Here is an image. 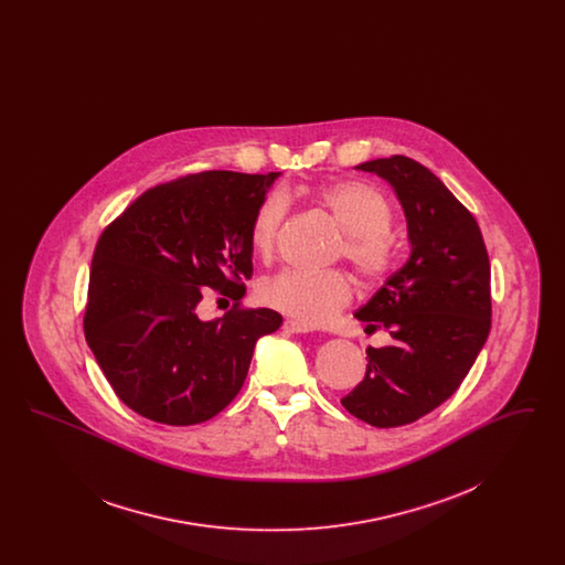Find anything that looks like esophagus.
Here are the masks:
<instances>
[{
    "label": "esophagus",
    "mask_w": 565,
    "mask_h": 565,
    "mask_svg": "<svg viewBox=\"0 0 565 565\" xmlns=\"http://www.w3.org/2000/svg\"><path fill=\"white\" fill-rule=\"evenodd\" d=\"M284 330H286V332H292V334H295V332L298 334V332H311L313 326L296 322V320H286V322H284Z\"/></svg>",
    "instance_id": "1"
}]
</instances>
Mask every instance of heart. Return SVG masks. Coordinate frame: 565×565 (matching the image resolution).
I'll return each mask as SVG.
<instances>
[{
  "instance_id": "obj_1",
  "label": "heart",
  "mask_w": 565,
  "mask_h": 565,
  "mask_svg": "<svg viewBox=\"0 0 565 565\" xmlns=\"http://www.w3.org/2000/svg\"><path fill=\"white\" fill-rule=\"evenodd\" d=\"M311 196L345 233L341 256L364 281L379 284L396 270L401 252L390 233L394 210L381 190L360 180H341L311 190ZM288 210L290 203L281 190H273L258 203L249 222V243L258 258L269 260L273 256ZM351 296L350 277L337 269L286 270L260 288L263 302L307 326L328 322L350 305Z\"/></svg>"
}]
</instances>
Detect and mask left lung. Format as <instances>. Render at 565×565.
<instances>
[{
	"instance_id": "1",
	"label": "left lung",
	"mask_w": 565,
	"mask_h": 565,
	"mask_svg": "<svg viewBox=\"0 0 565 565\" xmlns=\"http://www.w3.org/2000/svg\"><path fill=\"white\" fill-rule=\"evenodd\" d=\"M403 203L411 258L362 309L392 345L369 348L366 375L341 398L353 417L398 428L454 396L491 330V267L481 228L428 167L403 154L358 164Z\"/></svg>"
}]
</instances>
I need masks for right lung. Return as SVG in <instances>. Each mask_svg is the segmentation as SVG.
Returning a JSON list of instances; mask_svg holds the SVG:
<instances>
[{
    "instance_id": "1",
    "label": "right lung",
    "mask_w": 565,
    "mask_h": 565,
    "mask_svg": "<svg viewBox=\"0 0 565 565\" xmlns=\"http://www.w3.org/2000/svg\"><path fill=\"white\" fill-rule=\"evenodd\" d=\"M279 173L201 171L139 194L95 245L84 337L114 394L167 426L212 419L239 394L254 345L281 326L243 307L249 222ZM205 287L234 298L214 323L195 316Z\"/></svg>"
}]
</instances>
